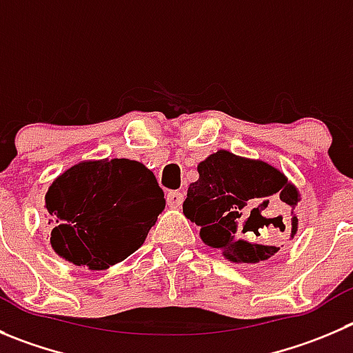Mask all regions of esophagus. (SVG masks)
<instances>
[{
	"mask_svg": "<svg viewBox=\"0 0 353 353\" xmlns=\"http://www.w3.org/2000/svg\"><path fill=\"white\" fill-rule=\"evenodd\" d=\"M166 201L170 208H180L183 203V194L179 192V190H170L166 196Z\"/></svg>",
	"mask_w": 353,
	"mask_h": 353,
	"instance_id": "34e87169",
	"label": "esophagus"
}]
</instances>
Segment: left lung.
Segmentation results:
<instances>
[{
    "mask_svg": "<svg viewBox=\"0 0 353 353\" xmlns=\"http://www.w3.org/2000/svg\"><path fill=\"white\" fill-rule=\"evenodd\" d=\"M183 214L199 225L204 244L232 263H260L298 232L300 190L279 168L218 150L197 164ZM288 209L292 218L282 220Z\"/></svg>",
    "mask_w": 353,
    "mask_h": 353,
    "instance_id": "left-lung-1",
    "label": "left lung"
}]
</instances>
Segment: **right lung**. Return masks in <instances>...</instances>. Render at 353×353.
Wrapping results in <instances>:
<instances>
[{"instance_id":"add662e5","label":"right lung","mask_w":353,"mask_h":353,"mask_svg":"<svg viewBox=\"0 0 353 353\" xmlns=\"http://www.w3.org/2000/svg\"><path fill=\"white\" fill-rule=\"evenodd\" d=\"M45 204L52 250L76 267L107 270L142 246L166 199L149 168L107 157L67 168Z\"/></svg>"}]
</instances>
